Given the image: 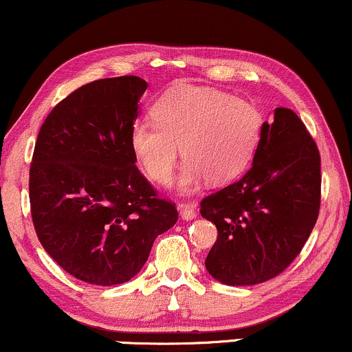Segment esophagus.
Wrapping results in <instances>:
<instances>
[{
	"label": "esophagus",
	"instance_id": "esophagus-1",
	"mask_svg": "<svg viewBox=\"0 0 352 352\" xmlns=\"http://www.w3.org/2000/svg\"><path fill=\"white\" fill-rule=\"evenodd\" d=\"M179 213L182 219H185V221H188V219H193L197 217V211L190 203H179Z\"/></svg>",
	"mask_w": 352,
	"mask_h": 352
}]
</instances>
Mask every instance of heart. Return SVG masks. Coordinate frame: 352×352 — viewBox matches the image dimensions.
Here are the masks:
<instances>
[{
	"mask_svg": "<svg viewBox=\"0 0 352 352\" xmlns=\"http://www.w3.org/2000/svg\"><path fill=\"white\" fill-rule=\"evenodd\" d=\"M154 122L131 129V147L152 182L168 185L179 160L187 159L180 187L192 192L208 177L230 182L244 172L259 142L262 116L249 101L201 87H179L152 107Z\"/></svg>",
	"mask_w": 352,
	"mask_h": 352,
	"instance_id": "1",
	"label": "heart"
}]
</instances>
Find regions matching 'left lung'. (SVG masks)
Listing matches in <instances>:
<instances>
[{
	"instance_id": "left-lung-1",
	"label": "left lung",
	"mask_w": 352,
	"mask_h": 352,
	"mask_svg": "<svg viewBox=\"0 0 352 352\" xmlns=\"http://www.w3.org/2000/svg\"><path fill=\"white\" fill-rule=\"evenodd\" d=\"M321 159L303 121L275 108L252 165L239 180L205 197L201 217L218 238L206 270L226 285H256L282 274L310 238L320 213Z\"/></svg>"
}]
</instances>
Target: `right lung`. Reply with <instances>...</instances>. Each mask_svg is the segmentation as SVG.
<instances>
[{
  "instance_id": "obj_1",
  "label": "right lung",
  "mask_w": 352,
  "mask_h": 352,
  "mask_svg": "<svg viewBox=\"0 0 352 352\" xmlns=\"http://www.w3.org/2000/svg\"><path fill=\"white\" fill-rule=\"evenodd\" d=\"M146 88L134 75L83 85L55 104L34 147L37 238L65 272L93 285L131 280L179 219L175 203L135 167L131 129Z\"/></svg>"
}]
</instances>
